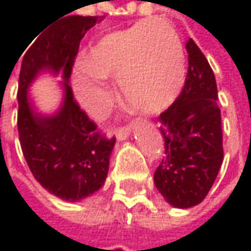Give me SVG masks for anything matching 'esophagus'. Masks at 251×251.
<instances>
[{"mask_svg": "<svg viewBox=\"0 0 251 251\" xmlns=\"http://www.w3.org/2000/svg\"><path fill=\"white\" fill-rule=\"evenodd\" d=\"M115 133H116V138H118L119 141H124V139H126V138L129 136V133H130V126H119V127H116Z\"/></svg>", "mask_w": 251, "mask_h": 251, "instance_id": "34e87169", "label": "esophagus"}]
</instances>
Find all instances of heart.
Here are the masks:
<instances>
[{
  "label": "heart",
  "instance_id": "b5f03b06",
  "mask_svg": "<svg viewBox=\"0 0 251 251\" xmlns=\"http://www.w3.org/2000/svg\"><path fill=\"white\" fill-rule=\"evenodd\" d=\"M186 75V55L175 27L164 20H142L103 36L74 75L79 103L100 116L109 106L101 78L118 76L122 99L141 113L167 107Z\"/></svg>",
  "mask_w": 251,
  "mask_h": 251
}]
</instances>
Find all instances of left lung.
Listing matches in <instances>:
<instances>
[{"label":"left lung","instance_id":"1","mask_svg":"<svg viewBox=\"0 0 251 251\" xmlns=\"http://www.w3.org/2000/svg\"><path fill=\"white\" fill-rule=\"evenodd\" d=\"M184 85L158 121L164 155L154 173L160 193L176 208L201 203L211 190L224 160L221 110L214 71L189 39Z\"/></svg>","mask_w":251,"mask_h":251}]
</instances>
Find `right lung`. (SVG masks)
I'll return each instance as SVG.
<instances>
[{
	"label": "right lung",
	"instance_id": "add662e5",
	"mask_svg": "<svg viewBox=\"0 0 251 251\" xmlns=\"http://www.w3.org/2000/svg\"><path fill=\"white\" fill-rule=\"evenodd\" d=\"M97 20L91 16H71L48 28L27 45L28 48L25 46L19 76L17 127L25 163L46 190L71 202L103 186L116 142L115 136L107 138L79 107L68 84L79 42ZM45 68L62 71L66 79L64 106L52 118L34 114L26 100V87Z\"/></svg>",
	"mask_w": 251,
	"mask_h": 251
}]
</instances>
